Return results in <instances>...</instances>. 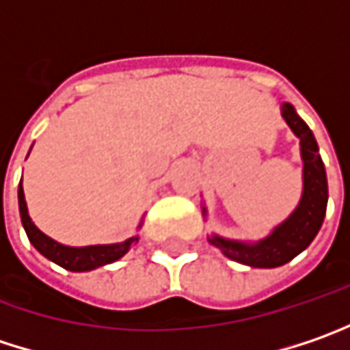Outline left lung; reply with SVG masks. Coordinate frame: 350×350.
<instances>
[{"label": "left lung", "mask_w": 350, "mask_h": 350, "mask_svg": "<svg viewBox=\"0 0 350 350\" xmlns=\"http://www.w3.org/2000/svg\"><path fill=\"white\" fill-rule=\"evenodd\" d=\"M281 116L289 124V129L299 138L301 144V158H303V194L299 200V206L293 214L273 228V232L267 237L247 243L237 239L212 236L208 237L212 245L226 257L234 259L237 263L250 265V267H279L297 257L303 250L309 247V243L319 234L325 212H327V174L325 164L319 156V146L311 129L305 124V120L295 113L293 105L283 103ZM206 214V208H202Z\"/></svg>", "instance_id": "8db88e82"}]
</instances>
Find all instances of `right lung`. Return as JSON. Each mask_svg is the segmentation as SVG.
Returning a JSON list of instances; mask_svg holds the SVG:
<instances>
[{
    "label": "right lung",
    "mask_w": 350,
    "mask_h": 350,
    "mask_svg": "<svg viewBox=\"0 0 350 350\" xmlns=\"http://www.w3.org/2000/svg\"><path fill=\"white\" fill-rule=\"evenodd\" d=\"M17 198H19V214H21V224L25 228V234L33 243V247L51 259L53 263L69 269V271H91L96 267H103L107 263H113L116 259L124 256L134 243L138 241V236L129 237L120 243H111V245H85V247H69L63 245L59 241H55L49 236H45L29 217L27 212V202H25V194H23V186L19 182V190H17ZM142 226V224H140ZM138 226V228H140Z\"/></svg>",
    "instance_id": "right-lung-1"
}]
</instances>
